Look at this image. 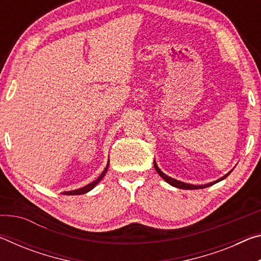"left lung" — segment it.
Here are the masks:
<instances>
[{"label": "left lung", "mask_w": 261, "mask_h": 261, "mask_svg": "<svg viewBox=\"0 0 261 261\" xmlns=\"http://www.w3.org/2000/svg\"><path fill=\"white\" fill-rule=\"evenodd\" d=\"M154 168H155V170L158 171V174L160 175L161 177H162L163 179H165L167 183H169L170 185H173V187H175V188H178V189H184V190H197V189H205V188H207V187H211V185H213V184H215V183L220 182V180L224 179V178H226L227 176L229 175V173H228V174L224 175L223 177H221V178H219V179H216V180H214V182H211V183H208V184H204V185H193V184H188V183L180 182V180H177V179H175V178H173V177H169V176L166 175L165 173H162L160 168L158 167V165H156L155 160H154Z\"/></svg>", "instance_id": "8db88e82"}]
</instances>
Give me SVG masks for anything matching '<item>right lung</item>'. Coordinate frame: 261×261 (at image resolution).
<instances>
[{"label": "right lung", "instance_id": "1", "mask_svg": "<svg viewBox=\"0 0 261 261\" xmlns=\"http://www.w3.org/2000/svg\"><path fill=\"white\" fill-rule=\"evenodd\" d=\"M108 166H109V162H108L107 167L105 168V170L102 171V173H101V175H100L99 177L96 178L95 180H93V182H91L90 184H87V185H85V187H84V188H81V189L72 190V191H64V192H63V194H65V196H74V194H83V193H86V192H88V191H91V190L93 189V188H95V185L98 184V183L100 182V180L103 178V176L106 175V173H107Z\"/></svg>", "mask_w": 261, "mask_h": 261}]
</instances>
